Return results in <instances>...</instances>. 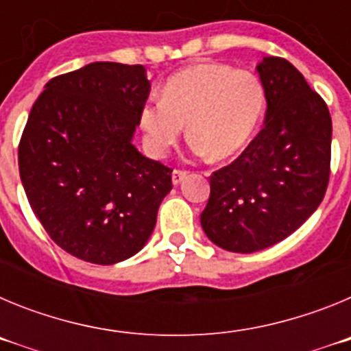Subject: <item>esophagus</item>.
Instances as JSON below:
<instances>
[{
	"mask_svg": "<svg viewBox=\"0 0 351 351\" xmlns=\"http://www.w3.org/2000/svg\"><path fill=\"white\" fill-rule=\"evenodd\" d=\"M188 176V170H181V169H176L172 172V182L173 184H179V182L182 181V179Z\"/></svg>",
	"mask_w": 351,
	"mask_h": 351,
	"instance_id": "34e87169",
	"label": "esophagus"
}]
</instances>
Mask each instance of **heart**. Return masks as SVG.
I'll return each instance as SVG.
<instances>
[{
    "label": "heart",
    "mask_w": 351,
    "mask_h": 351,
    "mask_svg": "<svg viewBox=\"0 0 351 351\" xmlns=\"http://www.w3.org/2000/svg\"><path fill=\"white\" fill-rule=\"evenodd\" d=\"M265 91L251 71L228 64L200 63L173 73L141 110L145 144L163 154L186 132L195 154L226 160L237 154L258 128Z\"/></svg>",
    "instance_id": "1"
}]
</instances>
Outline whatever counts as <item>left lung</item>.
Listing matches in <instances>:
<instances>
[{
	"instance_id": "8db88e82",
	"label": "left lung",
	"mask_w": 351,
	"mask_h": 351,
	"mask_svg": "<svg viewBox=\"0 0 351 351\" xmlns=\"http://www.w3.org/2000/svg\"><path fill=\"white\" fill-rule=\"evenodd\" d=\"M265 125L230 165L210 176L200 214L214 244L234 253L274 246L324 200L330 178L332 119L325 100L283 58L258 64Z\"/></svg>"
}]
</instances>
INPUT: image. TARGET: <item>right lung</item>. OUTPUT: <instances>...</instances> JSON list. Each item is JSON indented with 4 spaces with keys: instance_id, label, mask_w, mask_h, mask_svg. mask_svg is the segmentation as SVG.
<instances>
[{
    "instance_id": "right-lung-1",
    "label": "right lung",
    "mask_w": 351,
    "mask_h": 351,
    "mask_svg": "<svg viewBox=\"0 0 351 351\" xmlns=\"http://www.w3.org/2000/svg\"><path fill=\"white\" fill-rule=\"evenodd\" d=\"M149 91L142 64H86L49 80L24 126L27 202L49 237L84 262L141 251L172 190V169L132 144Z\"/></svg>"
}]
</instances>
